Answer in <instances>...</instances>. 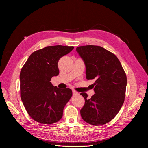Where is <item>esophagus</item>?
Instances as JSON below:
<instances>
[{
  "label": "esophagus",
  "instance_id": "esophagus-1",
  "mask_svg": "<svg viewBox=\"0 0 148 148\" xmlns=\"http://www.w3.org/2000/svg\"><path fill=\"white\" fill-rule=\"evenodd\" d=\"M73 95H78L79 93L76 92V91H75V90H73Z\"/></svg>",
  "mask_w": 148,
  "mask_h": 148
}]
</instances>
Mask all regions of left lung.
I'll return each mask as SVG.
<instances>
[{"instance_id": "8db88e82", "label": "left lung", "mask_w": 148, "mask_h": 148, "mask_svg": "<svg viewBox=\"0 0 148 148\" xmlns=\"http://www.w3.org/2000/svg\"><path fill=\"white\" fill-rule=\"evenodd\" d=\"M77 52L86 66L88 80H95V94L87 99L80 110L82 119L93 125H102L112 121L122 106L125 97L127 76L118 58L97 45L78 47Z\"/></svg>"}]
</instances>
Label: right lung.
<instances>
[{"instance_id": "right-lung-1", "label": "right lung", "mask_w": 148, "mask_h": 148, "mask_svg": "<svg viewBox=\"0 0 148 148\" xmlns=\"http://www.w3.org/2000/svg\"><path fill=\"white\" fill-rule=\"evenodd\" d=\"M73 46L53 45L30 54L20 74V96L29 116L44 124L57 122L71 98L72 90L54 86L50 80L59 74L60 58L71 52Z\"/></svg>"}]
</instances>
